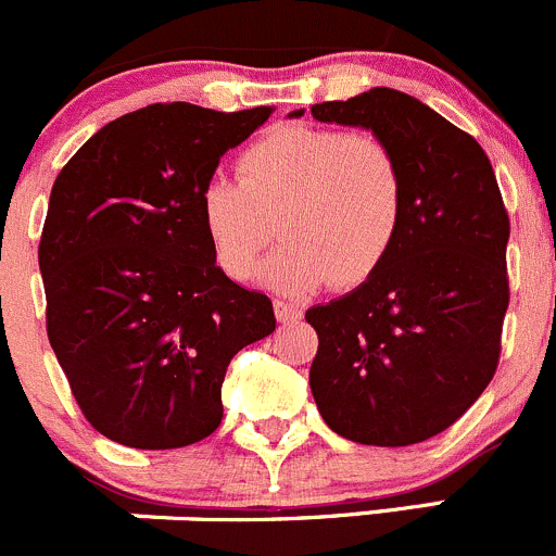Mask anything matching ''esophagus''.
Returning a JSON list of instances; mask_svg holds the SVG:
<instances>
[{
    "instance_id": "1",
    "label": "esophagus",
    "mask_w": 556,
    "mask_h": 556,
    "mask_svg": "<svg viewBox=\"0 0 556 556\" xmlns=\"http://www.w3.org/2000/svg\"><path fill=\"white\" fill-rule=\"evenodd\" d=\"M276 318L278 321H294V318H300L302 313L296 311L294 305H291V302H283V300H276Z\"/></svg>"
}]
</instances>
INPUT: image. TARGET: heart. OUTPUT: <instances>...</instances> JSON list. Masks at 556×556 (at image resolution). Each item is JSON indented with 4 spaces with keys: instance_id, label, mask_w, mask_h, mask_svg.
I'll list each match as a JSON object with an SVG mask.
<instances>
[{
    "instance_id": "1",
    "label": "heart",
    "mask_w": 556,
    "mask_h": 556,
    "mask_svg": "<svg viewBox=\"0 0 556 556\" xmlns=\"http://www.w3.org/2000/svg\"><path fill=\"white\" fill-rule=\"evenodd\" d=\"M240 178L200 191V224L213 260L249 280L273 240L280 211L286 240L265 267L278 291L370 280L392 254L405 218V178L392 148L370 131L280 126L243 151Z\"/></svg>"
}]
</instances>
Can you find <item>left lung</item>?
<instances>
[{
  "mask_svg": "<svg viewBox=\"0 0 556 556\" xmlns=\"http://www.w3.org/2000/svg\"><path fill=\"white\" fill-rule=\"evenodd\" d=\"M311 113L370 129L405 178L403 229L381 270L305 313L318 334L313 400L349 441L414 446L448 430L497 370L510 300L503 194L483 148L408 93L370 89Z\"/></svg>",
  "mask_w": 556,
  "mask_h": 556,
  "instance_id": "8db88e82",
  "label": "left lung"
}]
</instances>
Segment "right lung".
Segmentation results:
<instances>
[{"label":"right lung","mask_w":556,"mask_h":556,"mask_svg":"<svg viewBox=\"0 0 556 556\" xmlns=\"http://www.w3.org/2000/svg\"><path fill=\"white\" fill-rule=\"evenodd\" d=\"M273 108L159 102L110 121L53 184L40 238L46 327L89 425L180 448L222 425L229 359L276 329L267 294L224 276L200 191Z\"/></svg>","instance_id":"add662e5"}]
</instances>
